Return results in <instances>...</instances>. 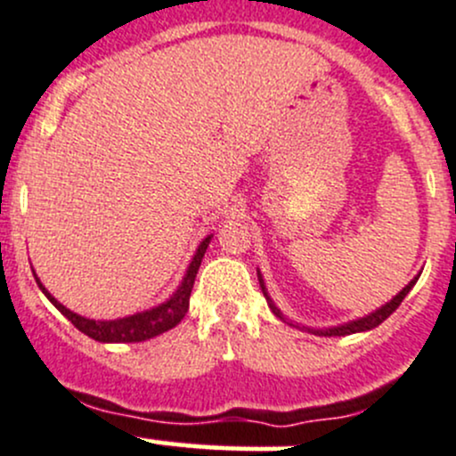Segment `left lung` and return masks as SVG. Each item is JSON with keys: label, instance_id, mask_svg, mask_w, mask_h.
<instances>
[{"label": "left lung", "instance_id": "1", "mask_svg": "<svg viewBox=\"0 0 456 456\" xmlns=\"http://www.w3.org/2000/svg\"><path fill=\"white\" fill-rule=\"evenodd\" d=\"M414 283H417V277H414L412 281H410L408 286H405L403 290L399 292V295H396V297H392V299L387 301L386 305H381V308H379V310H375V313L366 314V317H362V319H354V322H348V323H344V326H335V328H323V330H313V328H308V332H313V335H319V337H346V335H354V332L372 330V328H377V326H379V323L386 322V319L390 317V314L395 313L396 308H399V304H401V301L405 299V295H408V292L412 290V286H414ZM259 286H261V290H264L265 299H268V305H270V310H273V313L277 314V317L281 319V322H286V317H283V314H281V310H279L277 305H274L273 301H270V297H268V292H265V286H264V279H261V274H259ZM290 326H292V323H290Z\"/></svg>", "mask_w": 456, "mask_h": 456}]
</instances>
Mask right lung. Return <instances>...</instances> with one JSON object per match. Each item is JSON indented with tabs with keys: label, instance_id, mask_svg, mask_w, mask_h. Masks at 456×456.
Wrapping results in <instances>:
<instances>
[{
	"label": "right lung",
	"instance_id": "add662e5",
	"mask_svg": "<svg viewBox=\"0 0 456 456\" xmlns=\"http://www.w3.org/2000/svg\"><path fill=\"white\" fill-rule=\"evenodd\" d=\"M208 243H210V237H206L204 241L200 243L191 265H188L182 286L177 288V292H175L168 301L159 304L157 308L143 310V313L130 314V317H124V319H112V322H94V319L81 317V314H77L73 310L66 308V305H61L60 301H57L55 297L42 286L37 274H35V279H37V286L42 288L44 295L53 301V305H55V308L60 310L70 323H73L77 330L88 335L90 339L102 341V344H137V341L152 339V337L170 330V328H175L179 322H182L183 314L188 313V301H191L192 283H195L197 270H200L201 259H204V252L206 248H208Z\"/></svg>",
	"mask_w": 456,
	"mask_h": 456
}]
</instances>
